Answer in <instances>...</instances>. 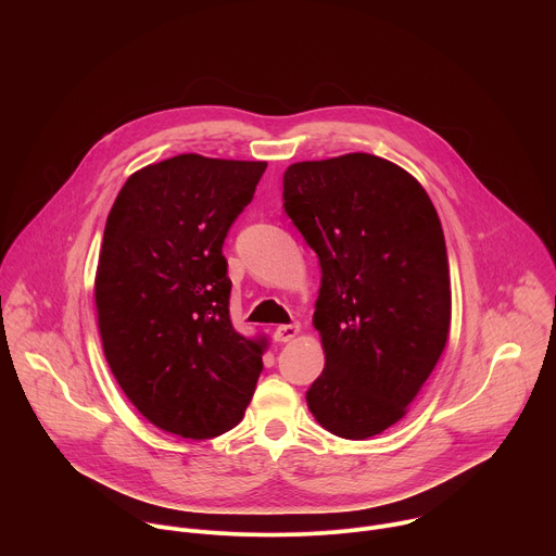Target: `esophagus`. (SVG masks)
<instances>
[{"label": "esophagus", "mask_w": 556, "mask_h": 556, "mask_svg": "<svg viewBox=\"0 0 556 556\" xmlns=\"http://www.w3.org/2000/svg\"><path fill=\"white\" fill-rule=\"evenodd\" d=\"M296 334H299V326H296V324L277 326V328H275V341H279V343H288V341H292Z\"/></svg>", "instance_id": "esophagus-1"}]
</instances>
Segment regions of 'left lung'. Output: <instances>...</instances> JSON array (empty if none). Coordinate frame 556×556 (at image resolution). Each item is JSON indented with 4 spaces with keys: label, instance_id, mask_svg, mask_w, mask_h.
<instances>
[{
    "label": "left lung",
    "instance_id": "left-lung-1",
    "mask_svg": "<svg viewBox=\"0 0 556 556\" xmlns=\"http://www.w3.org/2000/svg\"><path fill=\"white\" fill-rule=\"evenodd\" d=\"M283 208L319 255L314 328L326 367L305 393L324 429L365 440L399 422L451 328L440 217L422 185L384 157L294 163Z\"/></svg>",
    "mask_w": 556,
    "mask_h": 556
}]
</instances>
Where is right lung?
Here are the masks:
<instances>
[{
  "mask_svg": "<svg viewBox=\"0 0 556 556\" xmlns=\"http://www.w3.org/2000/svg\"><path fill=\"white\" fill-rule=\"evenodd\" d=\"M266 163L180 153L142 167L108 215L94 299L108 365L157 429L206 440L240 425L264 341L235 332L222 247Z\"/></svg>",
  "mask_w": 556,
  "mask_h": 556,
  "instance_id": "obj_1",
  "label": "right lung"
}]
</instances>
